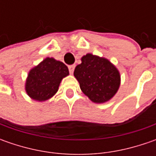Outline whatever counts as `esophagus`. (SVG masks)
<instances>
[{"label":"esophagus","mask_w":156,"mask_h":156,"mask_svg":"<svg viewBox=\"0 0 156 156\" xmlns=\"http://www.w3.org/2000/svg\"><path fill=\"white\" fill-rule=\"evenodd\" d=\"M69 73L72 75L74 73V70H75V65H70V66H69Z\"/></svg>","instance_id":"1"}]
</instances>
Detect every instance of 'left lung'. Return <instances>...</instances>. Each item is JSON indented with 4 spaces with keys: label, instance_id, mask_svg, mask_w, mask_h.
<instances>
[{
    "label": "left lung",
    "instance_id": "1",
    "mask_svg": "<svg viewBox=\"0 0 156 156\" xmlns=\"http://www.w3.org/2000/svg\"><path fill=\"white\" fill-rule=\"evenodd\" d=\"M74 75L81 91L95 103L106 102L116 94L121 83L118 69L103 57L87 54L75 67Z\"/></svg>",
    "mask_w": 156,
    "mask_h": 156
}]
</instances>
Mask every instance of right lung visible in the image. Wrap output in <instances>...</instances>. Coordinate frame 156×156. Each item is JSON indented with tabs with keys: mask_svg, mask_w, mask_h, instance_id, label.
I'll return each instance as SVG.
<instances>
[{
	"mask_svg": "<svg viewBox=\"0 0 156 156\" xmlns=\"http://www.w3.org/2000/svg\"><path fill=\"white\" fill-rule=\"evenodd\" d=\"M69 75V69L64 63L47 57L29 71L25 85L26 92L33 100L47 101L56 94L62 80Z\"/></svg>",
	"mask_w": 156,
	"mask_h": 156,
	"instance_id": "1",
	"label": "right lung"
}]
</instances>
